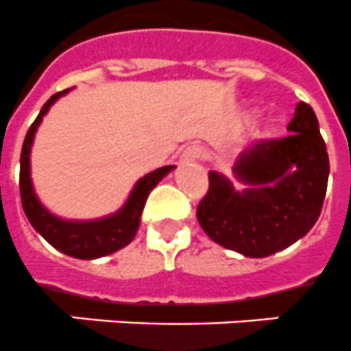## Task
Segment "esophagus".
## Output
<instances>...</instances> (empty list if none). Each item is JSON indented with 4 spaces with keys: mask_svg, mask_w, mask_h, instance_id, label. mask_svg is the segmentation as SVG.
<instances>
[{
    "mask_svg": "<svg viewBox=\"0 0 351 351\" xmlns=\"http://www.w3.org/2000/svg\"><path fill=\"white\" fill-rule=\"evenodd\" d=\"M204 156H205V153H204V149H202V147L189 146V147H187V149L184 151V153H182L180 162H182V164H189V162L202 160Z\"/></svg>",
    "mask_w": 351,
    "mask_h": 351,
    "instance_id": "1",
    "label": "esophagus"
}]
</instances>
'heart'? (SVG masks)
Wrapping results in <instances>:
<instances>
[{
	"instance_id": "b5f03b06",
	"label": "heart",
	"mask_w": 351,
	"mask_h": 351,
	"mask_svg": "<svg viewBox=\"0 0 351 351\" xmlns=\"http://www.w3.org/2000/svg\"><path fill=\"white\" fill-rule=\"evenodd\" d=\"M249 117H250V111H247V113H245V119H249ZM274 126H276L274 119H269V121H265V124H263V126H261V130L258 131V135L259 136L270 135V133L274 131Z\"/></svg>"
}]
</instances>
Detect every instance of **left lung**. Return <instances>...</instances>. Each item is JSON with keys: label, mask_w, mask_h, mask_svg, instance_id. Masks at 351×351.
I'll list each match as a JSON object with an SVG mask.
<instances>
[{"label": "left lung", "mask_w": 351, "mask_h": 351, "mask_svg": "<svg viewBox=\"0 0 351 351\" xmlns=\"http://www.w3.org/2000/svg\"><path fill=\"white\" fill-rule=\"evenodd\" d=\"M289 136L243 151L232 173L243 189L209 171L196 216L210 240L247 258H267L301 240L323 209L330 162L314 110L295 106Z\"/></svg>", "instance_id": "obj_1"}]
</instances>
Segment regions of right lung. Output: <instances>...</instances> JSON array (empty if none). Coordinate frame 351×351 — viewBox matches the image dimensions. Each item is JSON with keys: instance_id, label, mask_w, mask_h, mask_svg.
<instances>
[{"instance_id": "1", "label": "right lung", "mask_w": 351, "mask_h": 351, "mask_svg": "<svg viewBox=\"0 0 351 351\" xmlns=\"http://www.w3.org/2000/svg\"><path fill=\"white\" fill-rule=\"evenodd\" d=\"M70 90L59 92L45 102L39 115L28 130L25 142H23L21 160H19V193H21L23 210L34 229L56 247L59 252L72 256L77 259H97L102 256L113 254L117 250L124 249L135 238L138 225H141L142 210L146 205L147 196L156 187V184L175 169V166H164L151 171L147 175L136 180L133 185L128 200L121 209L95 220H64L41 204L34 191L32 176H30V151H32L34 136L41 124L43 117L53 106L57 99L66 95Z\"/></svg>"}]
</instances>
